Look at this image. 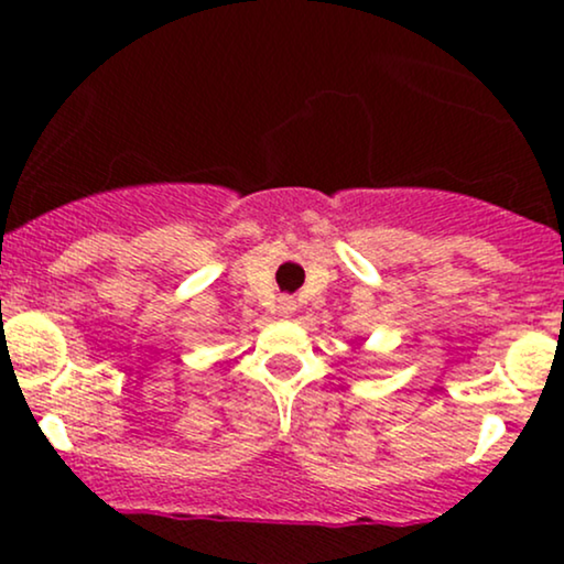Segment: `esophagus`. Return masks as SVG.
Segmentation results:
<instances>
[{
  "label": "esophagus",
  "mask_w": 564,
  "mask_h": 564,
  "mask_svg": "<svg viewBox=\"0 0 564 564\" xmlns=\"http://www.w3.org/2000/svg\"><path fill=\"white\" fill-rule=\"evenodd\" d=\"M291 310H294V300H291V296H283V300H281V313L289 315Z\"/></svg>",
  "instance_id": "obj_1"
}]
</instances>
